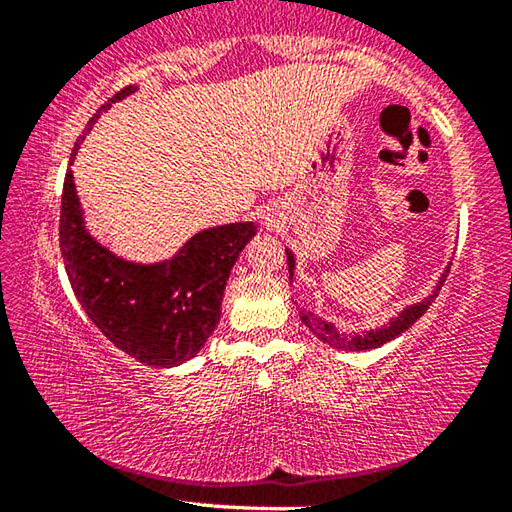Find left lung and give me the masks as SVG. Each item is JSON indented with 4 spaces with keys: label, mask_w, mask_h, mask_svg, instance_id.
<instances>
[{
    "label": "left lung",
    "mask_w": 512,
    "mask_h": 512,
    "mask_svg": "<svg viewBox=\"0 0 512 512\" xmlns=\"http://www.w3.org/2000/svg\"><path fill=\"white\" fill-rule=\"evenodd\" d=\"M287 262H289V273L293 277V266H296V259H293L289 250H287ZM449 266H452V264H449ZM449 266H447V271L443 273V277H440L436 291H433L427 300L420 302V305L409 307L404 311V314H400L395 320H391V323L379 327V329H370V332H361V334H345V332H339V329H336L332 323H325V320L316 318L314 314H311V311L302 314L300 318H302V323H305L311 329V332L318 336L320 341L332 345V348H336V350H375V348H379V345L393 341L395 336H400L404 329H409L415 323V320H418L424 314V311L429 309L431 302L438 298V291H440V287H443L445 277L449 273Z\"/></svg>",
    "instance_id": "8db88e82"
}]
</instances>
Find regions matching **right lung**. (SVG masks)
I'll use <instances>...</instances> for the list:
<instances>
[{
	"instance_id": "1",
	"label": "right lung",
	"mask_w": 512,
	"mask_h": 512,
	"mask_svg": "<svg viewBox=\"0 0 512 512\" xmlns=\"http://www.w3.org/2000/svg\"><path fill=\"white\" fill-rule=\"evenodd\" d=\"M135 90L126 85L103 103L85 133L103 110ZM255 232V223L221 225L198 232L171 262L128 264L85 232L72 171L65 173L58 237L74 296L108 341L149 366L169 368L196 357L219 323L225 282Z\"/></svg>"
}]
</instances>
